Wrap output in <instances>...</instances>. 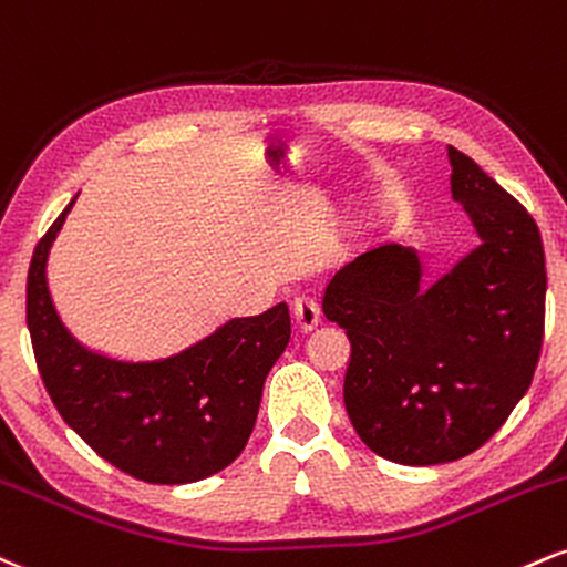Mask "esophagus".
I'll return each mask as SVG.
<instances>
[{"instance_id": "1", "label": "esophagus", "mask_w": 567, "mask_h": 567, "mask_svg": "<svg viewBox=\"0 0 567 567\" xmlns=\"http://www.w3.org/2000/svg\"><path fill=\"white\" fill-rule=\"evenodd\" d=\"M291 308H295V318L302 329H312V326L321 321V308H318V302L310 295H297Z\"/></svg>"}]
</instances>
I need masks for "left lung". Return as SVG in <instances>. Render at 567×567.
<instances>
[{"label": "left lung", "mask_w": 567, "mask_h": 567, "mask_svg": "<svg viewBox=\"0 0 567 567\" xmlns=\"http://www.w3.org/2000/svg\"><path fill=\"white\" fill-rule=\"evenodd\" d=\"M451 193L481 244L422 289L414 249L384 244L331 278L323 316L350 339L344 409L374 454L456 462L507 422L534 382L547 268L536 219L449 145Z\"/></svg>", "instance_id": "1"}]
</instances>
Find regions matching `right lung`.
Instances as JSON below:
<instances>
[{
	"label": "right lung",
	"instance_id": "add662e5",
	"mask_svg": "<svg viewBox=\"0 0 567 567\" xmlns=\"http://www.w3.org/2000/svg\"><path fill=\"white\" fill-rule=\"evenodd\" d=\"M65 206L31 257L25 323L58 414L105 462L145 483H196L225 470L255 430L265 377L291 337L286 302L233 318L162 361H113L69 334L47 289Z\"/></svg>",
	"mask_w": 567,
	"mask_h": 567
}]
</instances>
